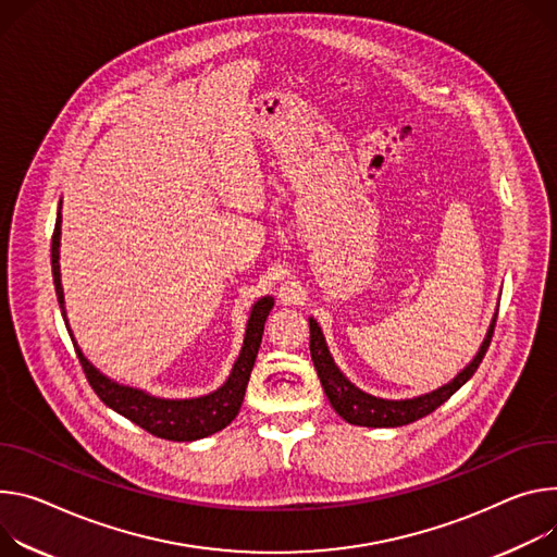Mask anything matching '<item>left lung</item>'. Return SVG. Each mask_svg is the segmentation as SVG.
Wrapping results in <instances>:
<instances>
[{"instance_id":"left-lung-1","label":"left lung","mask_w":557,"mask_h":557,"mask_svg":"<svg viewBox=\"0 0 557 557\" xmlns=\"http://www.w3.org/2000/svg\"><path fill=\"white\" fill-rule=\"evenodd\" d=\"M495 322H497V313L491 322V329H488V333H486V337H484V342L478 350V356L473 358V362L458 377H453V382H448L446 386H442V388H437L429 395L416 397V399H399V401L380 399V397L367 395L360 388L352 386L339 373V369L335 367L331 352L326 348L324 335H322L315 320H309V326H311V358H313L318 377L322 382V388H324V393L331 401V407L337 411L339 418H344L350 424L371 426V429L404 426V424H411V422L433 413L437 407H442V404L455 391H458L462 384H467L473 377V373L478 371V367L482 364L486 350H488V344H491V337H493V331H495Z\"/></svg>"}]
</instances>
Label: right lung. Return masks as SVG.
Here are the masks:
<instances>
[{
  "instance_id": "right-lung-1",
  "label": "right lung",
  "mask_w": 557,
  "mask_h": 557,
  "mask_svg": "<svg viewBox=\"0 0 557 557\" xmlns=\"http://www.w3.org/2000/svg\"><path fill=\"white\" fill-rule=\"evenodd\" d=\"M60 224H62V215L58 213L53 244H50V262H53V282H55V293L60 299V309H62V315L66 318L64 293H62V282H60ZM271 309H273V297H262L258 305L252 307L250 320L246 326L244 346H242L239 358L233 367L231 377L215 393L205 395V397H195V399H160V397H153L144 391L111 382L82 356L77 344H75V350H77V358H79V364L84 369L88 384L92 386L97 397L107 404V407H111L126 420L135 422L150 435L162 437V440H173V442H193V440L207 437V435L222 431L239 413L244 391H246L252 364H256L258 350H260L264 322H267Z\"/></svg>"
}]
</instances>
